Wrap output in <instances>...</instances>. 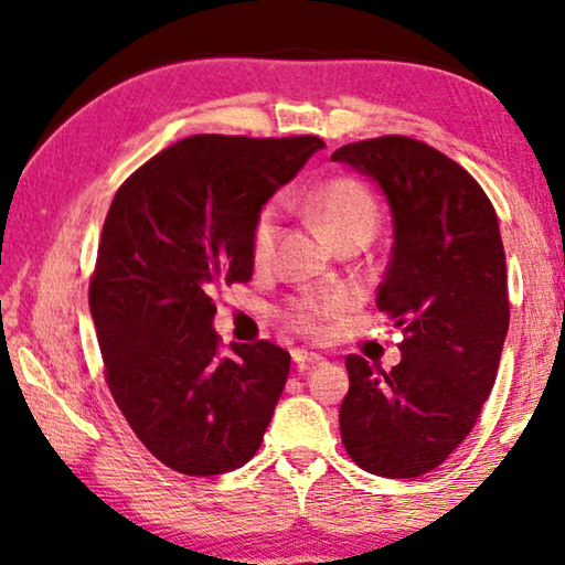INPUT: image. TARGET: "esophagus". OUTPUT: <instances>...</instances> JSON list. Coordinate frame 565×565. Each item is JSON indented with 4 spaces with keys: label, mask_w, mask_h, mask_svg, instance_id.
Wrapping results in <instances>:
<instances>
[{
    "label": "esophagus",
    "mask_w": 565,
    "mask_h": 565,
    "mask_svg": "<svg viewBox=\"0 0 565 565\" xmlns=\"http://www.w3.org/2000/svg\"><path fill=\"white\" fill-rule=\"evenodd\" d=\"M323 358L321 354L316 352H306V350H292V362H296V367L303 373V370H308L311 365H319Z\"/></svg>",
    "instance_id": "34e87169"
}]
</instances>
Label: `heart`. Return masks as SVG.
Returning a JSON list of instances; mask_svg holds the SVG:
<instances>
[{"label": "heart", "instance_id": "obj_1", "mask_svg": "<svg viewBox=\"0 0 565 565\" xmlns=\"http://www.w3.org/2000/svg\"><path fill=\"white\" fill-rule=\"evenodd\" d=\"M306 207L331 242L339 244L352 234H373L377 207L365 184L352 177H329L306 192ZM277 236L275 207H262L249 231V257L254 267H265L273 259ZM347 308L342 292H298L285 300L280 319L300 337L321 339L329 334V323Z\"/></svg>", "mask_w": 565, "mask_h": 565}]
</instances>
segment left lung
<instances>
[{
    "label": "left lung",
    "mask_w": 565,
    "mask_h": 565,
    "mask_svg": "<svg viewBox=\"0 0 565 565\" xmlns=\"http://www.w3.org/2000/svg\"><path fill=\"white\" fill-rule=\"evenodd\" d=\"M331 159L388 198L396 242L375 303L404 334L393 370L347 358L342 443L367 473L416 478L470 435L497 381L509 329L497 211L458 161L416 138H367Z\"/></svg>",
    "instance_id": "1"
}]
</instances>
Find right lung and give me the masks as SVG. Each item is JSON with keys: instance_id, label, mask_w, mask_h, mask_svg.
Here are the masks:
<instances>
[{"instance_id": "right-lung-1", "label": "right lung", "mask_w": 565, "mask_h": 565, "mask_svg": "<svg viewBox=\"0 0 565 565\" xmlns=\"http://www.w3.org/2000/svg\"><path fill=\"white\" fill-rule=\"evenodd\" d=\"M321 146L319 136H190L115 192L89 311L115 404L177 473H228L265 439L290 354L267 339L223 354L213 296L252 280L254 218Z\"/></svg>"}]
</instances>
